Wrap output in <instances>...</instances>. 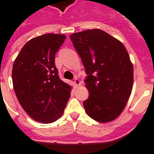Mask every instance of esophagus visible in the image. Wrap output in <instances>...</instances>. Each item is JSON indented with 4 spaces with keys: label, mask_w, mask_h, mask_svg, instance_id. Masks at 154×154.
Segmentation results:
<instances>
[{
    "label": "esophagus",
    "mask_w": 154,
    "mask_h": 154,
    "mask_svg": "<svg viewBox=\"0 0 154 154\" xmlns=\"http://www.w3.org/2000/svg\"><path fill=\"white\" fill-rule=\"evenodd\" d=\"M74 83H75V85L76 86H79V85H81V82H80V80H79L78 78H76V77L74 79Z\"/></svg>",
    "instance_id": "esophagus-1"
}]
</instances>
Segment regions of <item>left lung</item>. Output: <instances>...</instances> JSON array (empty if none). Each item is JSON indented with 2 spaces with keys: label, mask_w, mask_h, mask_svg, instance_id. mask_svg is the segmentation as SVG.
<instances>
[{
  "label": "left lung",
  "mask_w": 154,
  "mask_h": 154,
  "mask_svg": "<svg viewBox=\"0 0 154 154\" xmlns=\"http://www.w3.org/2000/svg\"><path fill=\"white\" fill-rule=\"evenodd\" d=\"M70 39L88 75L86 112L96 122H112L123 112L133 87V65L126 49L98 29L73 33Z\"/></svg>",
  "instance_id": "obj_1"
}]
</instances>
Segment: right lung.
<instances>
[{"instance_id":"right-lung-1","label":"right lung","mask_w":154,"mask_h":154,"mask_svg":"<svg viewBox=\"0 0 154 154\" xmlns=\"http://www.w3.org/2000/svg\"><path fill=\"white\" fill-rule=\"evenodd\" d=\"M66 38L56 33L36 37L25 43L14 60V93L25 112L36 122H56L70 97L71 86L59 78L55 66V55Z\"/></svg>"}]
</instances>
